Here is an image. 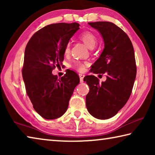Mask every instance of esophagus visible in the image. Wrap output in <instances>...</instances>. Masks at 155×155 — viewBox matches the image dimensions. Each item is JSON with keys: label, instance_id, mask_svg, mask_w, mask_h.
Returning a JSON list of instances; mask_svg holds the SVG:
<instances>
[{"label": "esophagus", "instance_id": "34e87169", "mask_svg": "<svg viewBox=\"0 0 155 155\" xmlns=\"http://www.w3.org/2000/svg\"><path fill=\"white\" fill-rule=\"evenodd\" d=\"M78 76H79V78H80V82L83 83V78H84V77H85V75L83 74H78Z\"/></svg>", "mask_w": 155, "mask_h": 155}]
</instances>
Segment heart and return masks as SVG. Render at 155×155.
Returning <instances> with one entry per match:
<instances>
[{"mask_svg": "<svg viewBox=\"0 0 155 155\" xmlns=\"http://www.w3.org/2000/svg\"><path fill=\"white\" fill-rule=\"evenodd\" d=\"M79 39L85 44L86 46L90 49H93L96 46L97 42L96 37L90 31H85L81 33L79 36ZM70 52V43L68 42L65 46L64 54L65 56L68 55ZM87 65V63H83L79 61H76L74 63L73 66L76 70L79 72H83L85 70V67Z\"/></svg>", "mask_w": 155, "mask_h": 155, "instance_id": "b5f03b06", "label": "heart"}]
</instances>
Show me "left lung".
<instances>
[{"label": "left lung", "instance_id": "1", "mask_svg": "<svg viewBox=\"0 0 155 155\" xmlns=\"http://www.w3.org/2000/svg\"><path fill=\"white\" fill-rule=\"evenodd\" d=\"M88 24L101 33L104 44L99 58L91 65V72L105 73L107 80L100 83L94 75L84 77L90 87L86 107L93 117L106 120L117 114L132 92L137 73L134 49L128 36L114 23Z\"/></svg>", "mask_w": 155, "mask_h": 155}]
</instances>
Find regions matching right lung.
Listing matches in <instances>:
<instances>
[{
    "label": "right lung",
    "mask_w": 155,
    "mask_h": 155,
    "mask_svg": "<svg viewBox=\"0 0 155 155\" xmlns=\"http://www.w3.org/2000/svg\"><path fill=\"white\" fill-rule=\"evenodd\" d=\"M79 25L61 22L46 26L31 37L26 46L22 70L26 91L33 109L44 119H56L65 114L79 83V77L72 70L59 79L52 74L62 64L65 46Z\"/></svg>",
    "instance_id": "add662e5"
}]
</instances>
